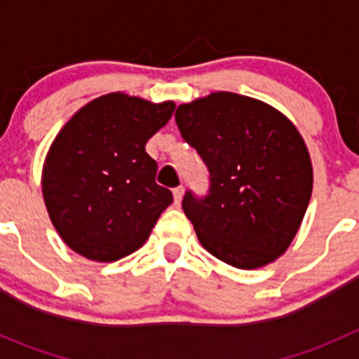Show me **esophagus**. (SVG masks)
<instances>
[{"label": "esophagus", "instance_id": "1", "mask_svg": "<svg viewBox=\"0 0 359 359\" xmlns=\"http://www.w3.org/2000/svg\"><path fill=\"white\" fill-rule=\"evenodd\" d=\"M182 196H184V187H175L173 189V200H175L177 205H180V201H182Z\"/></svg>", "mask_w": 359, "mask_h": 359}]
</instances>
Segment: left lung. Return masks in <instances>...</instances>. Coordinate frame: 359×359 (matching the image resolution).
Returning <instances> with one entry per match:
<instances>
[{
  "mask_svg": "<svg viewBox=\"0 0 359 359\" xmlns=\"http://www.w3.org/2000/svg\"><path fill=\"white\" fill-rule=\"evenodd\" d=\"M175 121L212 177L205 200L187 193L182 201L203 248L238 269L274 262L313 193V163L297 126L267 102L233 92L180 104Z\"/></svg>",
  "mask_w": 359,
  "mask_h": 359,
  "instance_id": "obj_1",
  "label": "left lung"
}]
</instances>
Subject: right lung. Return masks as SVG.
<instances>
[{"label": "right lung", "instance_id": "add662e5", "mask_svg": "<svg viewBox=\"0 0 359 359\" xmlns=\"http://www.w3.org/2000/svg\"><path fill=\"white\" fill-rule=\"evenodd\" d=\"M175 102L112 92L90 100L53 139L41 170L46 212L72 252L114 262L137 252L172 205L156 184L146 142L172 118Z\"/></svg>", "mask_w": 359, "mask_h": 359}]
</instances>
